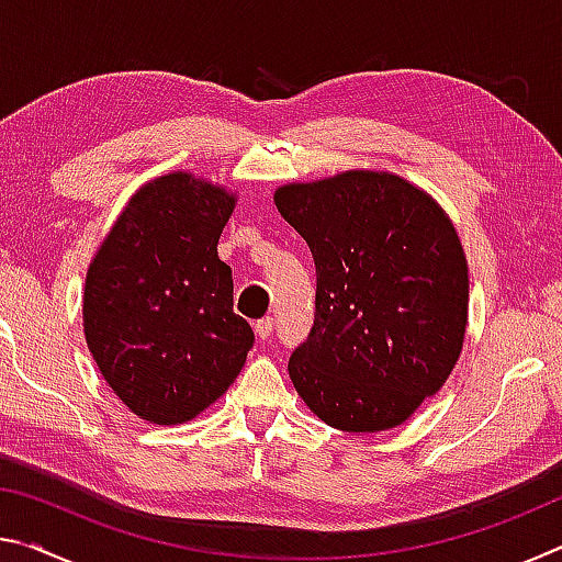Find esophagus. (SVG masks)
<instances>
[{
    "label": "esophagus",
    "mask_w": 562,
    "mask_h": 562,
    "mask_svg": "<svg viewBox=\"0 0 562 562\" xmlns=\"http://www.w3.org/2000/svg\"><path fill=\"white\" fill-rule=\"evenodd\" d=\"M255 335H258L260 339H270L272 335V319L270 317H262L255 322Z\"/></svg>",
    "instance_id": "1"
}]
</instances>
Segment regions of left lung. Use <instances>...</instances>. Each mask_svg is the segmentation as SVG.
<instances>
[{"label":"left lung","instance_id":"obj_1","mask_svg":"<svg viewBox=\"0 0 562 562\" xmlns=\"http://www.w3.org/2000/svg\"><path fill=\"white\" fill-rule=\"evenodd\" d=\"M317 265L310 339L290 379L331 429L402 426L439 392L469 327V262L449 213L392 170L351 168L274 190Z\"/></svg>","mask_w":562,"mask_h":562}]
</instances>
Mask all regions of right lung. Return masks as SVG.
Returning a JSON list of instances; mask_svg holds the SVG:
<instances>
[{
    "mask_svg": "<svg viewBox=\"0 0 562 562\" xmlns=\"http://www.w3.org/2000/svg\"><path fill=\"white\" fill-rule=\"evenodd\" d=\"M237 190L190 170L150 178L123 205L83 284V337L131 414L176 426L221 398L252 329L233 312L217 240Z\"/></svg>",
    "mask_w": 562,
    "mask_h": 562,
    "instance_id": "add662e5",
    "label": "right lung"
}]
</instances>
